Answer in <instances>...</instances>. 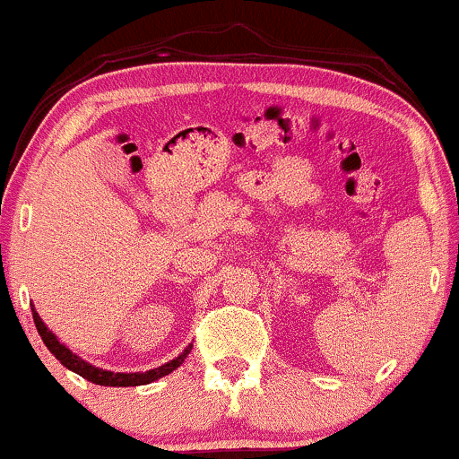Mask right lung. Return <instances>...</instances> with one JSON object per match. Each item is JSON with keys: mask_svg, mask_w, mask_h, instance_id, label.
I'll list each match as a JSON object with an SVG mask.
<instances>
[{"mask_svg": "<svg viewBox=\"0 0 459 459\" xmlns=\"http://www.w3.org/2000/svg\"><path fill=\"white\" fill-rule=\"evenodd\" d=\"M32 318H34V325H37L39 335H41V340L45 342V346H48L49 352H52V355L56 357L60 364H63L65 368H69L72 372H75V375L84 377V379L91 381V384H95V385L130 387V385L154 384V381H159L160 377L169 375V372H174L176 368H178V366L185 361V357H187L189 352H191V346H194V344H189L187 349L180 352L178 357H174L172 361H168V364L159 366V368H152V370H148V372H110V370L98 368V366L89 364V361H84L82 357H78V355H75V352L69 351L67 346H65L63 342H60L58 337L48 329V325H45L41 316L37 314L34 305H32Z\"/></svg>", "mask_w": 459, "mask_h": 459, "instance_id": "add662e5", "label": "right lung"}]
</instances>
